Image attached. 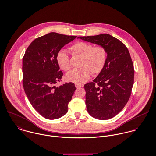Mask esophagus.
<instances>
[{"instance_id": "obj_1", "label": "esophagus", "mask_w": 156, "mask_h": 156, "mask_svg": "<svg viewBox=\"0 0 156 156\" xmlns=\"http://www.w3.org/2000/svg\"><path fill=\"white\" fill-rule=\"evenodd\" d=\"M75 86H76V88H80V87H83V85H79V84H77V83H76V84H75Z\"/></svg>"}]
</instances>
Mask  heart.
<instances>
[{
  "mask_svg": "<svg viewBox=\"0 0 156 156\" xmlns=\"http://www.w3.org/2000/svg\"><path fill=\"white\" fill-rule=\"evenodd\" d=\"M69 50L74 55L82 58L81 68L69 72L65 76L67 81L82 84L90 78L91 73L98 76L103 71L108 58L107 50L103 45L94 46L90 42H77L70 47ZM56 60L62 70L68 71L71 69L69 57L65 51H59Z\"/></svg>",
  "mask_w": 156,
  "mask_h": 156,
  "instance_id": "heart-1",
  "label": "heart"
}]
</instances>
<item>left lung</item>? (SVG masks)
I'll use <instances>...</instances> for the list:
<instances>
[{"label":"left lung","instance_id":"obj_1","mask_svg":"<svg viewBox=\"0 0 156 156\" xmlns=\"http://www.w3.org/2000/svg\"><path fill=\"white\" fill-rule=\"evenodd\" d=\"M78 38L104 46L108 58L103 71L84 85L89 114L99 120L112 118L127 104L134 84V69L126 47L108 34Z\"/></svg>","mask_w":156,"mask_h":156}]
</instances>
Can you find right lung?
Returning <instances> with one entry per match:
<instances>
[{"label":"right lung","instance_id":"add662e5","mask_svg":"<svg viewBox=\"0 0 156 156\" xmlns=\"http://www.w3.org/2000/svg\"><path fill=\"white\" fill-rule=\"evenodd\" d=\"M76 36L50 33L34 39L23 57V87L33 107L47 119H56L68 111V103L76 90L74 83L60 82L63 73L59 71L57 54Z\"/></svg>","mask_w":156,"mask_h":156}]
</instances>
